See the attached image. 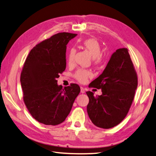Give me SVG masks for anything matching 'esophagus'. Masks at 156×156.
Segmentation results:
<instances>
[{
    "mask_svg": "<svg viewBox=\"0 0 156 156\" xmlns=\"http://www.w3.org/2000/svg\"><path fill=\"white\" fill-rule=\"evenodd\" d=\"M80 92L82 93H85V89L84 88L82 87H80Z\"/></svg>",
    "mask_w": 156,
    "mask_h": 156,
    "instance_id": "obj_1",
    "label": "esophagus"
}]
</instances>
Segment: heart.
Instances as JSON below:
<instances>
[{
	"label": "heart",
	"instance_id": "1",
	"mask_svg": "<svg viewBox=\"0 0 156 156\" xmlns=\"http://www.w3.org/2000/svg\"><path fill=\"white\" fill-rule=\"evenodd\" d=\"M82 45L87 49L93 57L94 62L99 63L101 59V46L99 42L94 38H88L82 42ZM76 53L74 48H71L69 50L68 55V62L69 64H72L74 62V58ZM91 76V73L85 69H79L75 74V77L78 81L81 82H85L87 79Z\"/></svg>",
	"mask_w": 156,
	"mask_h": 156
}]
</instances>
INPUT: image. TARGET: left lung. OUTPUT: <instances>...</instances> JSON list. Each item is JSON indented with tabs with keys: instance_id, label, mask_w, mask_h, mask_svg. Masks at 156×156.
<instances>
[{
	"instance_id": "left-lung-1",
	"label": "left lung",
	"mask_w": 156,
	"mask_h": 156,
	"mask_svg": "<svg viewBox=\"0 0 156 156\" xmlns=\"http://www.w3.org/2000/svg\"><path fill=\"white\" fill-rule=\"evenodd\" d=\"M137 76L127 48H119L112 55L105 69L90 84L101 89V95L88 91L87 113L97 127L111 129L126 117L137 88Z\"/></svg>"
}]
</instances>
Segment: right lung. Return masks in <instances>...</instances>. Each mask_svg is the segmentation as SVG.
Returning a JSON list of instances; mask_svg holds the SVG:
<instances>
[{
	"mask_svg": "<svg viewBox=\"0 0 156 156\" xmlns=\"http://www.w3.org/2000/svg\"><path fill=\"white\" fill-rule=\"evenodd\" d=\"M76 34L58 33L36 44L24 63L20 81L24 103L39 122L55 126L66 120L80 88H63L57 78L66 68V45Z\"/></svg>",
	"mask_w": 156,
	"mask_h": 156,
	"instance_id": "add662e5",
	"label": "right lung"
}]
</instances>
